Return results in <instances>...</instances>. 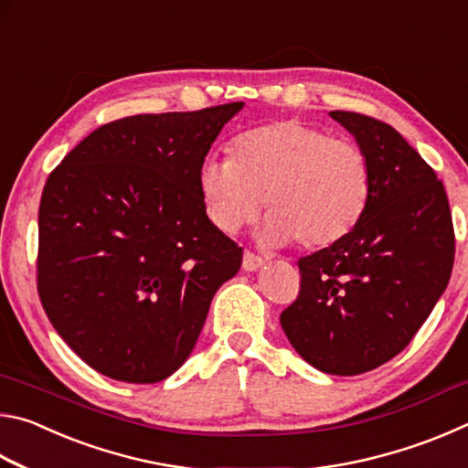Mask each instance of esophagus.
<instances>
[{"instance_id":"esophagus-1","label":"esophagus","mask_w":468,"mask_h":468,"mask_svg":"<svg viewBox=\"0 0 468 468\" xmlns=\"http://www.w3.org/2000/svg\"><path fill=\"white\" fill-rule=\"evenodd\" d=\"M264 266V258L262 256H256L253 251H243V271L245 272H253L258 271V268Z\"/></svg>"}]
</instances>
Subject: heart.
Returning <instances> with one entry per match:
<instances>
[{
	"mask_svg": "<svg viewBox=\"0 0 468 468\" xmlns=\"http://www.w3.org/2000/svg\"><path fill=\"white\" fill-rule=\"evenodd\" d=\"M206 215L237 233L264 208L266 241L330 248L366 215L374 173L359 144L320 125L281 120L239 133L231 156H206L197 171Z\"/></svg>",
	"mask_w": 468,
	"mask_h": 468,
	"instance_id": "1",
	"label": "heart"
}]
</instances>
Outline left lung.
I'll list each match as a JSON object with an SVG mask.
<instances>
[{
	"label": "left lung",
	"mask_w": 468,
	"mask_h": 468,
	"mask_svg": "<svg viewBox=\"0 0 468 468\" xmlns=\"http://www.w3.org/2000/svg\"><path fill=\"white\" fill-rule=\"evenodd\" d=\"M330 115L366 150L371 200L343 241L299 258V295L281 326L315 369L359 376L396 357L446 291L454 225L443 184L392 125Z\"/></svg>",
	"instance_id": "1"
}]
</instances>
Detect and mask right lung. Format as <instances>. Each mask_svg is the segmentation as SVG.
<instances>
[{"instance_id": "right-lung-1", "label": "right lung", "mask_w": 468, "mask_h": 468, "mask_svg": "<svg viewBox=\"0 0 468 468\" xmlns=\"http://www.w3.org/2000/svg\"><path fill=\"white\" fill-rule=\"evenodd\" d=\"M241 107L105 123L47 179L37 291L58 335L99 374L169 378L239 271L243 250L206 217L197 171Z\"/></svg>"}]
</instances>
